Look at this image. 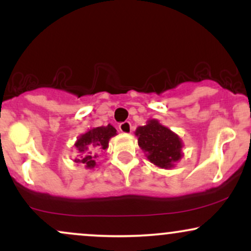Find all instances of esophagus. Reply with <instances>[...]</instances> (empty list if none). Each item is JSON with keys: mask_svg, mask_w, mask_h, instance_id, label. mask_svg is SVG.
Masks as SVG:
<instances>
[{"mask_svg": "<svg viewBox=\"0 0 251 251\" xmlns=\"http://www.w3.org/2000/svg\"><path fill=\"white\" fill-rule=\"evenodd\" d=\"M119 129L120 132H123V133H131L132 131V125L129 122H124L119 125Z\"/></svg>", "mask_w": 251, "mask_h": 251, "instance_id": "34e87169", "label": "esophagus"}]
</instances>
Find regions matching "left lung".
<instances>
[{
  "label": "left lung",
  "instance_id": "1",
  "mask_svg": "<svg viewBox=\"0 0 251 251\" xmlns=\"http://www.w3.org/2000/svg\"><path fill=\"white\" fill-rule=\"evenodd\" d=\"M135 135L140 148L148 152L150 162L159 168H172L174 163L181 158L183 145L179 137L157 120H150L148 125L138 127Z\"/></svg>",
  "mask_w": 251,
  "mask_h": 251
}]
</instances>
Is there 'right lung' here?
Masks as SVG:
<instances>
[{
    "mask_svg": "<svg viewBox=\"0 0 251 251\" xmlns=\"http://www.w3.org/2000/svg\"><path fill=\"white\" fill-rule=\"evenodd\" d=\"M116 132L117 129L113 126L107 125L92 128L82 134L75 143V148L80 153V158L75 162L85 164L86 168H94L96 159L99 157L98 153L108 148L109 138L116 135Z\"/></svg>",
    "mask_w": 251,
    "mask_h": 251,
    "instance_id": "1",
    "label": "right lung"
}]
</instances>
